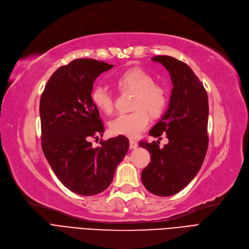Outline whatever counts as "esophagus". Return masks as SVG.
Returning a JSON list of instances; mask_svg holds the SVG:
<instances>
[{
	"mask_svg": "<svg viewBox=\"0 0 249 249\" xmlns=\"http://www.w3.org/2000/svg\"><path fill=\"white\" fill-rule=\"evenodd\" d=\"M129 145H130L131 149H134V148H136L138 146L137 142H135V140H133V139H130V142H129Z\"/></svg>",
	"mask_w": 249,
	"mask_h": 249,
	"instance_id": "1",
	"label": "esophagus"
}]
</instances>
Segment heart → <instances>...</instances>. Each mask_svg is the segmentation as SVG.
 Returning <instances> with one entry per match:
<instances>
[{
	"label": "heart",
	"instance_id": "1",
	"mask_svg": "<svg viewBox=\"0 0 249 249\" xmlns=\"http://www.w3.org/2000/svg\"><path fill=\"white\" fill-rule=\"evenodd\" d=\"M115 84L120 91L134 93L131 104L133 112L116 117L110 123V129L116 135L135 138L147 126L148 113L153 118H158L164 113L168 104V91L163 84L155 81L153 75L140 68L123 72L116 77ZM91 101L100 112L112 114L114 98L107 89L103 86L94 88Z\"/></svg>",
	"mask_w": 249,
	"mask_h": 249
}]
</instances>
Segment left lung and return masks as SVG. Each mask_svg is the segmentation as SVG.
<instances>
[{
	"label": "left lung",
	"instance_id": "left-lung-1",
	"mask_svg": "<svg viewBox=\"0 0 249 249\" xmlns=\"http://www.w3.org/2000/svg\"><path fill=\"white\" fill-rule=\"evenodd\" d=\"M169 71L173 83L170 104L163 118L150 129L159 140L139 145L150 154V163L142 173L144 187L159 196H170L186 187L202 166L209 146L207 90L191 68L170 56H156ZM161 134L169 143L159 146Z\"/></svg>",
	"mask_w": 249,
	"mask_h": 249
}]
</instances>
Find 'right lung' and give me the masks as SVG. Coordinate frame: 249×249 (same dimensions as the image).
Listing matches in <instances>:
<instances>
[{"label":"right lung","mask_w":249,"mask_h":249,"mask_svg":"<svg viewBox=\"0 0 249 249\" xmlns=\"http://www.w3.org/2000/svg\"><path fill=\"white\" fill-rule=\"evenodd\" d=\"M114 65L76 59L60 67L46 84L39 103L41 147L62 184L80 196H95L110 186L129 148L119 135L93 147L105 126L91 101L93 82Z\"/></svg>","instance_id":"1"}]
</instances>
